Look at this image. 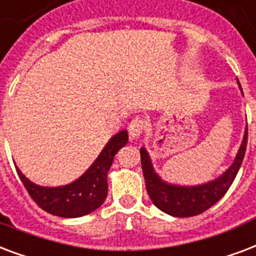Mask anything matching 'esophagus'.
Wrapping results in <instances>:
<instances>
[{
  "mask_svg": "<svg viewBox=\"0 0 256 256\" xmlns=\"http://www.w3.org/2000/svg\"><path fill=\"white\" fill-rule=\"evenodd\" d=\"M144 130H145V120L142 118H134L128 124V134H130L132 140L140 138Z\"/></svg>",
  "mask_w": 256,
  "mask_h": 256,
  "instance_id": "esophagus-1",
  "label": "esophagus"
}]
</instances>
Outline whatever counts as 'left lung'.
Masks as SVG:
<instances>
[{
  "label": "left lung",
  "instance_id": "8db88e82",
  "mask_svg": "<svg viewBox=\"0 0 256 256\" xmlns=\"http://www.w3.org/2000/svg\"><path fill=\"white\" fill-rule=\"evenodd\" d=\"M239 87L242 90L240 83ZM247 132L248 128H246L243 141L231 166L218 178L208 181L206 184L193 185V186H181V185L165 182L157 174V172L154 170L145 148H141L140 153H141L142 172L145 177L146 189L154 206L174 218H189V216L202 214L204 210L216 204L227 193L243 162L246 148H247Z\"/></svg>",
  "mask_w": 256,
  "mask_h": 256
}]
</instances>
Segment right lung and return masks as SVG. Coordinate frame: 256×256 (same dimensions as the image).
Listing matches in <instances>:
<instances>
[{"label":"right lung","mask_w":256,"mask_h":256,"mask_svg":"<svg viewBox=\"0 0 256 256\" xmlns=\"http://www.w3.org/2000/svg\"><path fill=\"white\" fill-rule=\"evenodd\" d=\"M128 141L126 130L115 134L91 166L78 180L63 186H40L28 180L18 168L20 180L36 204L48 214L60 218H80L102 206L107 198V174L115 154Z\"/></svg>","instance_id":"add662e5"}]
</instances>
